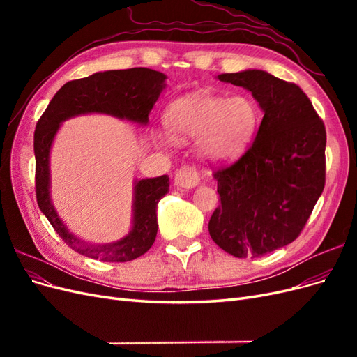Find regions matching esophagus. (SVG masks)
<instances>
[{"label": "esophagus", "mask_w": 357, "mask_h": 357, "mask_svg": "<svg viewBox=\"0 0 357 357\" xmlns=\"http://www.w3.org/2000/svg\"><path fill=\"white\" fill-rule=\"evenodd\" d=\"M174 183L177 188L183 189H192L198 186L199 183V172L197 171L195 167H181L174 177Z\"/></svg>", "instance_id": "1"}]
</instances>
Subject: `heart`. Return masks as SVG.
Instances as JSON below:
<instances>
[{
  "instance_id": "1",
  "label": "heart",
  "mask_w": 357,
  "mask_h": 357,
  "mask_svg": "<svg viewBox=\"0 0 357 357\" xmlns=\"http://www.w3.org/2000/svg\"><path fill=\"white\" fill-rule=\"evenodd\" d=\"M261 109L248 95L226 98L198 91L171 101L165 125L156 137L168 143L172 138H197L198 155L211 164H225L240 158L250 146L261 123Z\"/></svg>"
}]
</instances>
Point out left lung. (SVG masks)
I'll list each match as a JSON object with an SVG mask.
<instances>
[{
    "label": "left lung",
    "mask_w": 357,
    "mask_h": 357,
    "mask_svg": "<svg viewBox=\"0 0 357 357\" xmlns=\"http://www.w3.org/2000/svg\"><path fill=\"white\" fill-rule=\"evenodd\" d=\"M252 92L264 117L255 142L214 171L220 205L208 222L213 241L235 257H259L290 244L325 188L326 131L308 96L262 70L218 75Z\"/></svg>",
    "instance_id": "8db88e82"
}]
</instances>
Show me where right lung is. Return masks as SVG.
I'll use <instances>...</instances> for the list:
<instances>
[{"label":"right lung","instance_id":"obj_1","mask_svg":"<svg viewBox=\"0 0 357 357\" xmlns=\"http://www.w3.org/2000/svg\"><path fill=\"white\" fill-rule=\"evenodd\" d=\"M167 75L150 68H129L95 73L71 80L55 93L34 132L36 193L41 213L53 229L77 253L102 262H128L144 255L158 234L156 208L169 189V177L134 181L132 228L123 238L109 244H91L68 231L50 198V149L61 123L67 119L101 113L138 125H147L149 114L165 89Z\"/></svg>","mask_w":357,"mask_h":357}]
</instances>
